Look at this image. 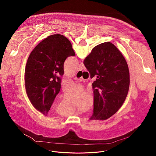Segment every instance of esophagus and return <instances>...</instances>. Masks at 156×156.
<instances>
[{"label":"esophagus","mask_w":156,"mask_h":156,"mask_svg":"<svg viewBox=\"0 0 156 156\" xmlns=\"http://www.w3.org/2000/svg\"><path fill=\"white\" fill-rule=\"evenodd\" d=\"M77 70H78V71H80V70H83V67H82V66H81V64H80V65L78 66V69H77Z\"/></svg>","instance_id":"esophagus-1"}]
</instances>
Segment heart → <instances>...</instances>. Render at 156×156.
Masks as SVG:
<instances>
[{"mask_svg": "<svg viewBox=\"0 0 156 156\" xmlns=\"http://www.w3.org/2000/svg\"><path fill=\"white\" fill-rule=\"evenodd\" d=\"M73 110H74V108L66 107L62 102L60 103L57 107L58 112L60 114H63V115H68V114L73 112Z\"/></svg>", "mask_w": 156, "mask_h": 156, "instance_id": "obj_1", "label": "heart"}]
</instances>
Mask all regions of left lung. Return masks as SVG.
Masks as SVG:
<instances>
[{"label":"left lung","instance_id":"1","mask_svg":"<svg viewBox=\"0 0 156 156\" xmlns=\"http://www.w3.org/2000/svg\"><path fill=\"white\" fill-rule=\"evenodd\" d=\"M75 55L70 41L58 34L42 41L31 52L25 72L26 91L33 105L44 115L60 90L64 62Z\"/></svg>","mask_w":156,"mask_h":156}]
</instances>
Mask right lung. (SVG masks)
Instances as JSON below:
<instances>
[{"mask_svg":"<svg viewBox=\"0 0 156 156\" xmlns=\"http://www.w3.org/2000/svg\"><path fill=\"white\" fill-rule=\"evenodd\" d=\"M83 63L91 75H96L92 84L93 114L91 120H106L114 115L128 94L129 73L127 63L120 51L110 42L94 47Z\"/></svg>","mask_w":156,"mask_h":156,"instance_id":"add662e5","label":"right lung"}]
</instances>
